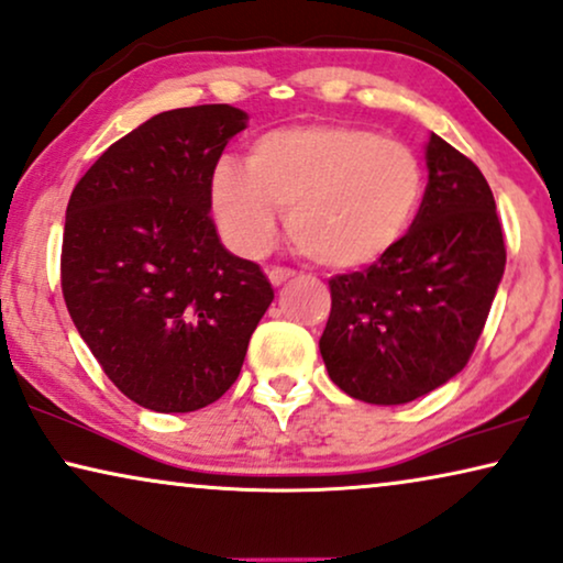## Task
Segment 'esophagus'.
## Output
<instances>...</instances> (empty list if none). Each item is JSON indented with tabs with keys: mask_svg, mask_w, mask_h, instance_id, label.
Wrapping results in <instances>:
<instances>
[{
	"mask_svg": "<svg viewBox=\"0 0 563 563\" xmlns=\"http://www.w3.org/2000/svg\"><path fill=\"white\" fill-rule=\"evenodd\" d=\"M296 271H290V267H273L271 273H267V278H271L273 285H283L285 280H290Z\"/></svg>",
	"mask_w": 563,
	"mask_h": 563,
	"instance_id": "1",
	"label": "esophagus"
}]
</instances>
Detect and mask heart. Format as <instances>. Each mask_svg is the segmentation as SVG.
Returning <instances> with one entry per match:
<instances>
[{
    "label": "heart",
    "mask_w": 563,
    "mask_h": 563,
    "mask_svg": "<svg viewBox=\"0 0 563 563\" xmlns=\"http://www.w3.org/2000/svg\"><path fill=\"white\" fill-rule=\"evenodd\" d=\"M423 196V165L406 142L364 126L311 122L271 130L247 161H221L211 209L229 247L255 257L278 232V209L296 247L331 271H357L408 232Z\"/></svg>",
    "instance_id": "heart-1"
}]
</instances>
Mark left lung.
I'll return each instance as SVG.
<instances>
[{
	"mask_svg": "<svg viewBox=\"0 0 563 563\" xmlns=\"http://www.w3.org/2000/svg\"><path fill=\"white\" fill-rule=\"evenodd\" d=\"M429 186L413 224L360 273L329 280L319 350L352 398L400 406L470 362L505 273L495 199L470 157L431 134Z\"/></svg>",
	"mask_w": 563,
	"mask_h": 563,
	"instance_id": "8db88e82",
	"label": "left lung"
}]
</instances>
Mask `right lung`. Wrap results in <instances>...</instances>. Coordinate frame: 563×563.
Instances as JSON below:
<instances>
[{
    "mask_svg": "<svg viewBox=\"0 0 563 563\" xmlns=\"http://www.w3.org/2000/svg\"><path fill=\"white\" fill-rule=\"evenodd\" d=\"M247 126L229 104L155 114L117 140L70 194L60 288L78 334L126 398L191 413L240 377L275 292L221 244L211 176Z\"/></svg>",
    "mask_w": 563,
    "mask_h": 563,
    "instance_id": "obj_1",
    "label": "right lung"
}]
</instances>
